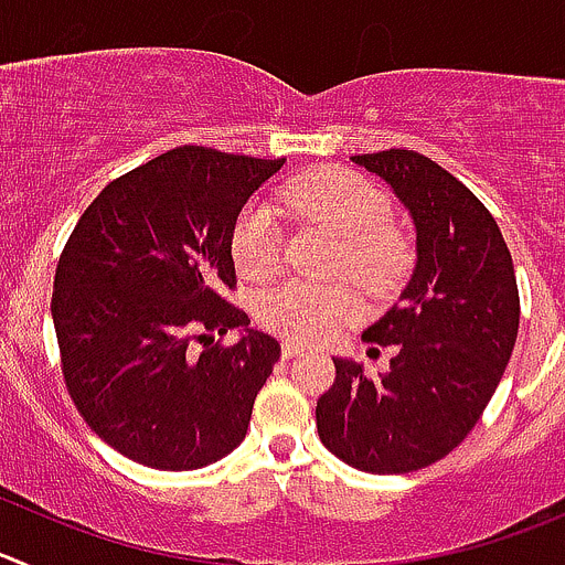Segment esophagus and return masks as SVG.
I'll list each match as a JSON object with an SVG mask.
<instances>
[{
  "label": "esophagus",
  "mask_w": 565,
  "mask_h": 565,
  "mask_svg": "<svg viewBox=\"0 0 565 565\" xmlns=\"http://www.w3.org/2000/svg\"><path fill=\"white\" fill-rule=\"evenodd\" d=\"M298 354H303V348L295 345V342H284V345H281L284 360H292V356H298Z\"/></svg>",
  "instance_id": "1"
}]
</instances>
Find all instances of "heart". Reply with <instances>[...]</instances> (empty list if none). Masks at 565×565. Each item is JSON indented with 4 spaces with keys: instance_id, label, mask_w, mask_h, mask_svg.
<instances>
[{
    "instance_id": "obj_1",
    "label": "heart",
    "mask_w": 565,
    "mask_h": 565,
    "mask_svg": "<svg viewBox=\"0 0 565 565\" xmlns=\"http://www.w3.org/2000/svg\"><path fill=\"white\" fill-rule=\"evenodd\" d=\"M281 203L300 220L326 225L337 234L331 270L348 276L367 295H384L402 281L409 265V245L390 223V198L340 167H323L281 189ZM236 270L250 281H265L281 267V223L273 205L250 203L231 231ZM356 292L345 284L284 281L258 295L256 315L267 331L295 342L318 345L356 315Z\"/></svg>"
}]
</instances>
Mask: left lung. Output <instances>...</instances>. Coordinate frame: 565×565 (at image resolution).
Here are the masks:
<instances>
[{"mask_svg": "<svg viewBox=\"0 0 565 565\" xmlns=\"http://www.w3.org/2000/svg\"><path fill=\"white\" fill-rule=\"evenodd\" d=\"M413 214L418 262L402 298L362 340L395 345L390 371L334 360L318 398V435L367 473L443 460L477 426L519 337V284L497 220L477 194L415 150L351 156Z\"/></svg>", "mask_w": 565, "mask_h": 565, "instance_id": "obj_1", "label": "left lung"}]
</instances>
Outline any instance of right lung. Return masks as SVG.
<instances>
[{
	"mask_svg": "<svg viewBox=\"0 0 565 565\" xmlns=\"http://www.w3.org/2000/svg\"><path fill=\"white\" fill-rule=\"evenodd\" d=\"M284 158L178 147L110 181L83 211L55 270L61 373L77 413L128 460L194 471L245 440L281 356L223 298L236 287L231 231ZM194 341H203L198 349Z\"/></svg>",
	"mask_w": 565,
	"mask_h": 565,
	"instance_id": "1",
	"label": "right lung"
}]
</instances>
